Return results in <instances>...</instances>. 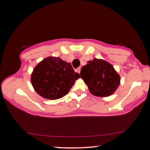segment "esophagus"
Here are the masks:
<instances>
[{
    "mask_svg": "<svg viewBox=\"0 0 150 150\" xmlns=\"http://www.w3.org/2000/svg\"><path fill=\"white\" fill-rule=\"evenodd\" d=\"M76 71H77L78 73H80L81 72V67H78L77 69H76Z\"/></svg>",
    "mask_w": 150,
    "mask_h": 150,
    "instance_id": "1",
    "label": "esophagus"
}]
</instances>
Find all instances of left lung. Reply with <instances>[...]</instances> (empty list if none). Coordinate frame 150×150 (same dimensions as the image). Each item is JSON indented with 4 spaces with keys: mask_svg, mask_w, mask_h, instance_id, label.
<instances>
[{
    "mask_svg": "<svg viewBox=\"0 0 150 150\" xmlns=\"http://www.w3.org/2000/svg\"><path fill=\"white\" fill-rule=\"evenodd\" d=\"M81 77L90 92L97 96H108L120 85V76L112 65L103 59H94L81 68Z\"/></svg>",
    "mask_w": 150,
    "mask_h": 150,
    "instance_id": "8db88e82",
    "label": "left lung"
}]
</instances>
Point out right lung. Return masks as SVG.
Here are the masks:
<instances>
[{
	"instance_id": "1",
	"label": "right lung",
	"mask_w": 150,
	"mask_h": 150,
	"mask_svg": "<svg viewBox=\"0 0 150 150\" xmlns=\"http://www.w3.org/2000/svg\"><path fill=\"white\" fill-rule=\"evenodd\" d=\"M80 77L71 64L59 57H49L38 64L31 81L35 91L48 99H58L67 95L75 81Z\"/></svg>"
}]
</instances>
